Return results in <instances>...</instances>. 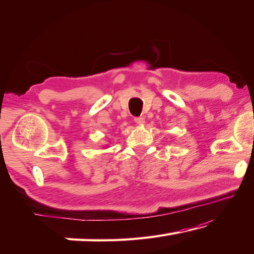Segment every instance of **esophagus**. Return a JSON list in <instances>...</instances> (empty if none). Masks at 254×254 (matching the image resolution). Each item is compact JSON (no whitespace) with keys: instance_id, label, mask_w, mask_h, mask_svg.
Wrapping results in <instances>:
<instances>
[{"instance_id":"1","label":"esophagus","mask_w":254,"mask_h":254,"mask_svg":"<svg viewBox=\"0 0 254 254\" xmlns=\"http://www.w3.org/2000/svg\"><path fill=\"white\" fill-rule=\"evenodd\" d=\"M134 122L136 124H139V126H143V124H144V119L142 118V116H139V118H135L134 119Z\"/></svg>"}]
</instances>
